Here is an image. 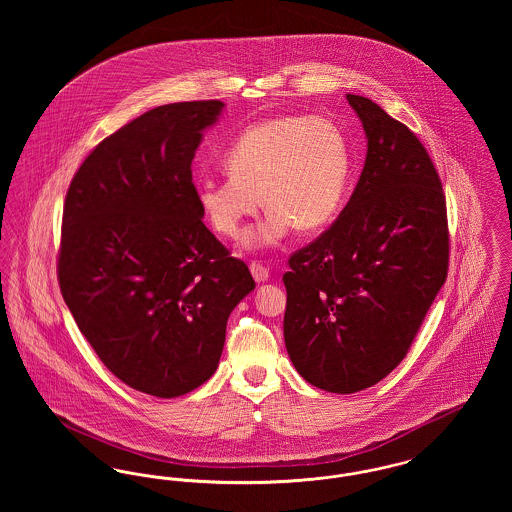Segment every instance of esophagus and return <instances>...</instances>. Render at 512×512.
<instances>
[{
	"label": "esophagus",
	"instance_id": "1",
	"mask_svg": "<svg viewBox=\"0 0 512 512\" xmlns=\"http://www.w3.org/2000/svg\"><path fill=\"white\" fill-rule=\"evenodd\" d=\"M249 270H251V274H253V278H255V282H257V284L267 282L268 270L267 267H263L261 263H251V265H249Z\"/></svg>",
	"mask_w": 512,
	"mask_h": 512
}]
</instances>
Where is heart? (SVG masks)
Masks as SVG:
<instances>
[{"instance_id": "heart-1", "label": "heart", "mask_w": 512, "mask_h": 512, "mask_svg": "<svg viewBox=\"0 0 512 512\" xmlns=\"http://www.w3.org/2000/svg\"><path fill=\"white\" fill-rule=\"evenodd\" d=\"M224 167L226 176L197 184L205 219L222 236L238 238L265 201L267 217L245 234L244 245L268 249L293 228L317 232L338 217L349 190L351 149L338 122L284 115L247 126L226 149Z\"/></svg>"}]
</instances>
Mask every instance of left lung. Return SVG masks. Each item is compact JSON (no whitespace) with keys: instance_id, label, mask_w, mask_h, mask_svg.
<instances>
[{"instance_id":"8db88e82","label":"left lung","mask_w":512,"mask_h":512,"mask_svg":"<svg viewBox=\"0 0 512 512\" xmlns=\"http://www.w3.org/2000/svg\"><path fill=\"white\" fill-rule=\"evenodd\" d=\"M366 159L340 217L290 259L284 340L313 386L355 393L407 355L449 263L445 195L413 132L372 99L347 94Z\"/></svg>"}]
</instances>
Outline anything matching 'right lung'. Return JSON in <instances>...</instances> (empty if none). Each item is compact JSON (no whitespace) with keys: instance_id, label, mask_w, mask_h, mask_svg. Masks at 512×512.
<instances>
[{"instance_id":"add662e5","label":"right lung","mask_w":512,"mask_h":512,"mask_svg":"<svg viewBox=\"0 0 512 512\" xmlns=\"http://www.w3.org/2000/svg\"><path fill=\"white\" fill-rule=\"evenodd\" d=\"M222 111L217 99L147 111L86 157L65 199L63 299L103 365L163 399L215 374L228 317L255 290L203 224L192 180Z\"/></svg>"}]
</instances>
